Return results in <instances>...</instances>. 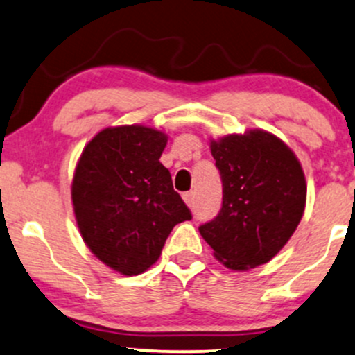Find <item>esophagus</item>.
Instances as JSON below:
<instances>
[{
	"label": "esophagus",
	"mask_w": 355,
	"mask_h": 355,
	"mask_svg": "<svg viewBox=\"0 0 355 355\" xmlns=\"http://www.w3.org/2000/svg\"><path fill=\"white\" fill-rule=\"evenodd\" d=\"M184 200H185V204L189 205V207H192L193 200H196V196H193V192H185L184 193Z\"/></svg>",
	"instance_id": "34e87169"
}]
</instances>
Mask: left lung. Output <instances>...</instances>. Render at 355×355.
<instances>
[{
    "label": "left lung",
    "mask_w": 355,
    "mask_h": 355,
    "mask_svg": "<svg viewBox=\"0 0 355 355\" xmlns=\"http://www.w3.org/2000/svg\"><path fill=\"white\" fill-rule=\"evenodd\" d=\"M210 151L220 173L222 207L198 231L229 270L268 263L302 220V165L282 139L261 130L210 141Z\"/></svg>",
    "instance_id": "1"
}]
</instances>
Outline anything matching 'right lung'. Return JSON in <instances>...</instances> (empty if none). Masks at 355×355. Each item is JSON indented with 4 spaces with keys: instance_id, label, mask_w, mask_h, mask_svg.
<instances>
[{
    "instance_id": "1",
    "label": "right lung",
    "mask_w": 355,
    "mask_h": 355,
    "mask_svg": "<svg viewBox=\"0 0 355 355\" xmlns=\"http://www.w3.org/2000/svg\"><path fill=\"white\" fill-rule=\"evenodd\" d=\"M166 135L146 126L106 128L84 148L72 180L87 248L121 275L157 263L171 229L192 219L159 163Z\"/></svg>"
}]
</instances>
